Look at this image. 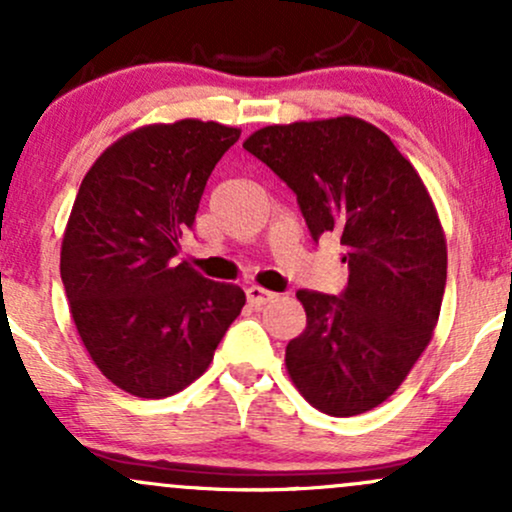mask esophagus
Masks as SVG:
<instances>
[{
  "label": "esophagus",
  "instance_id": "1",
  "mask_svg": "<svg viewBox=\"0 0 512 512\" xmlns=\"http://www.w3.org/2000/svg\"><path fill=\"white\" fill-rule=\"evenodd\" d=\"M245 293H248V303L255 305V308H262V305L272 303L276 298V293L267 291V289H260V286H250V289Z\"/></svg>",
  "mask_w": 512,
  "mask_h": 512
}]
</instances>
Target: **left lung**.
Listing matches in <instances>:
<instances>
[{"label":"left lung","instance_id":"1","mask_svg":"<svg viewBox=\"0 0 512 512\" xmlns=\"http://www.w3.org/2000/svg\"><path fill=\"white\" fill-rule=\"evenodd\" d=\"M298 199L317 243L337 233L342 296L298 291L303 334L286 346L298 392L330 416L383 404L431 342L448 276L436 207L385 132L358 117L257 129L243 144Z\"/></svg>","mask_w":512,"mask_h":512}]
</instances>
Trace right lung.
<instances>
[{
    "mask_svg": "<svg viewBox=\"0 0 512 512\" xmlns=\"http://www.w3.org/2000/svg\"><path fill=\"white\" fill-rule=\"evenodd\" d=\"M240 129L180 120L117 139L74 199L60 274L88 356L134 397L185 390L245 305L240 286L178 264L182 231Z\"/></svg>",
    "mask_w": 512,
    "mask_h": 512,
    "instance_id": "1",
    "label": "right lung"
}]
</instances>
